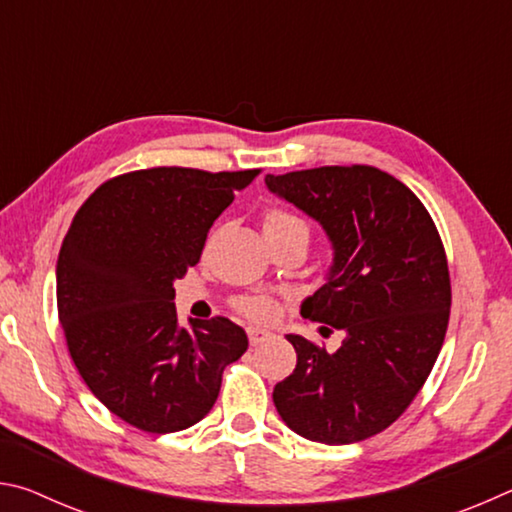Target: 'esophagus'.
I'll use <instances>...</instances> for the list:
<instances>
[{
  "label": "esophagus",
  "instance_id": "1",
  "mask_svg": "<svg viewBox=\"0 0 512 512\" xmlns=\"http://www.w3.org/2000/svg\"><path fill=\"white\" fill-rule=\"evenodd\" d=\"M246 332H248V341H250V345H262L264 341L273 339V334L268 332V329H262V327H248Z\"/></svg>",
  "mask_w": 512,
  "mask_h": 512
}]
</instances>
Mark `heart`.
Wrapping results in <instances>:
<instances>
[{
	"instance_id": "1",
	"label": "heart",
	"mask_w": 512,
	"mask_h": 512,
	"mask_svg": "<svg viewBox=\"0 0 512 512\" xmlns=\"http://www.w3.org/2000/svg\"><path fill=\"white\" fill-rule=\"evenodd\" d=\"M264 235L277 237V235H289V232H300L309 239L307 225L302 223L298 216H293L284 210H268L264 214ZM237 309L246 318L253 320H271L277 314V305L266 296H246L237 300Z\"/></svg>"
}]
</instances>
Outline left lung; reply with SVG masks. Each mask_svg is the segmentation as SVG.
Listing matches in <instances>:
<instances>
[{"mask_svg":"<svg viewBox=\"0 0 512 512\" xmlns=\"http://www.w3.org/2000/svg\"><path fill=\"white\" fill-rule=\"evenodd\" d=\"M266 185L332 241L327 282L300 314L345 332L336 352L287 336L298 363L275 386V409L314 443H359L409 409L443 348L452 307L443 239L420 198L368 164L268 173Z\"/></svg>","mask_w":512,"mask_h":512,"instance_id":"8db88e82","label":"left lung"}]
</instances>
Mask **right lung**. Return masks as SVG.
<instances>
[{"instance_id":"right-lung-1","label":"right lung","mask_w":512,"mask_h":512,"mask_svg":"<svg viewBox=\"0 0 512 512\" xmlns=\"http://www.w3.org/2000/svg\"><path fill=\"white\" fill-rule=\"evenodd\" d=\"M259 169L153 167L94 189L56 266L67 350L94 397L133 427L180 431L203 420L225 366L248 348L223 316L178 327L173 282L201 259L219 214Z\"/></svg>"}]
</instances>
